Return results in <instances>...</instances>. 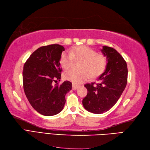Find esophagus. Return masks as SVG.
Listing matches in <instances>:
<instances>
[{
	"mask_svg": "<svg viewBox=\"0 0 150 150\" xmlns=\"http://www.w3.org/2000/svg\"><path fill=\"white\" fill-rule=\"evenodd\" d=\"M79 88V86L77 85H75V84H72V90H77Z\"/></svg>",
	"mask_w": 150,
	"mask_h": 150,
	"instance_id": "34e87169",
	"label": "esophagus"
}]
</instances>
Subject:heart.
<instances>
[{
	"mask_svg": "<svg viewBox=\"0 0 150 150\" xmlns=\"http://www.w3.org/2000/svg\"><path fill=\"white\" fill-rule=\"evenodd\" d=\"M74 60H81L80 71L70 70L64 74V78L74 84H80L89 78H96L105 71L107 58L104 54L97 53L95 50L86 46H76L69 50V53H62L60 64L65 70L70 68Z\"/></svg>",
	"mask_w": 150,
	"mask_h": 150,
	"instance_id": "b5f03b06",
	"label": "heart"
}]
</instances>
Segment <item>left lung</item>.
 <instances>
[{"mask_svg":"<svg viewBox=\"0 0 150 150\" xmlns=\"http://www.w3.org/2000/svg\"><path fill=\"white\" fill-rule=\"evenodd\" d=\"M101 52L107 58L106 69L98 78L99 83L85 85L88 93L83 99L84 108L95 114L104 113L114 106L127 83V65L121 54L112 47L105 46Z\"/></svg>","mask_w":150,"mask_h":150,"instance_id":"8db88e82","label":"left lung"}]
</instances>
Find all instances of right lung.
Listing matches in <instances>:
<instances>
[{
	"mask_svg": "<svg viewBox=\"0 0 150 150\" xmlns=\"http://www.w3.org/2000/svg\"><path fill=\"white\" fill-rule=\"evenodd\" d=\"M64 47L51 45L36 50L25 63L23 89L28 100L35 110L45 116H53L62 110L65 95L72 89V83L60 85L53 82L61 79L60 58ZM56 83V82H55Z\"/></svg>",
	"mask_w": 150,
	"mask_h": 150,
	"instance_id": "add662e5",
	"label": "right lung"
}]
</instances>
